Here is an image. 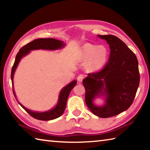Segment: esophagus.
<instances>
[{
  "label": "esophagus",
  "mask_w": 150,
  "mask_h": 150,
  "mask_svg": "<svg viewBox=\"0 0 150 150\" xmlns=\"http://www.w3.org/2000/svg\"><path fill=\"white\" fill-rule=\"evenodd\" d=\"M84 78V75L82 74H80L77 77V81L79 82H81V81H82V80H83Z\"/></svg>",
  "instance_id": "34e87169"
}]
</instances>
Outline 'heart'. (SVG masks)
Returning <instances> with one entry per match:
<instances>
[{
	"mask_svg": "<svg viewBox=\"0 0 150 150\" xmlns=\"http://www.w3.org/2000/svg\"><path fill=\"white\" fill-rule=\"evenodd\" d=\"M108 55V50L104 46H96L91 44H86L82 50L83 59H91V65L95 68H100L106 63Z\"/></svg>",
	"mask_w": 150,
	"mask_h": 150,
	"instance_id": "heart-1",
	"label": "heart"
}]
</instances>
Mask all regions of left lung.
Here are the masks:
<instances>
[{
  "mask_svg": "<svg viewBox=\"0 0 150 150\" xmlns=\"http://www.w3.org/2000/svg\"><path fill=\"white\" fill-rule=\"evenodd\" d=\"M106 40L110 48L108 61L103 69L90 73L82 81L85 101L95 115L108 118L128 110L132 104L140 82L138 60L135 54L123 41L112 35H98ZM107 95L106 104L96 107L95 96Z\"/></svg>",
  "mask_w": 150,
  "mask_h": 150,
  "instance_id": "left-lung-1",
  "label": "left lung"
}]
</instances>
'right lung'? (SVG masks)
<instances>
[{
    "label": "right lung",
    "instance_id": "obj_1",
    "mask_svg": "<svg viewBox=\"0 0 150 150\" xmlns=\"http://www.w3.org/2000/svg\"><path fill=\"white\" fill-rule=\"evenodd\" d=\"M64 44H65L64 43V42H62V40H59L57 39H52V38H49V39H38L36 40H34L33 41H31V42L28 43L26 45L22 47L20 50H19L18 53L17 54V55H16L14 64L13 66L11 69V79L13 86L14 73L22 57L26 55L27 54L30 53L31 50L39 49L57 50L63 47L64 46ZM76 83H77V81L75 80L64 88L59 94V102L58 104H57L56 107L55 108H53L52 110L46 111V112H34V111L27 109V108L22 106L21 103H19L18 102V103L28 114H30L31 117L35 118V119L40 120H50L55 119L59 117L60 116H61L62 113H64V111L67 100H68V97L69 96L70 91H71L72 89L74 88ZM13 92L14 96L15 97L13 88Z\"/></svg>",
    "mask_w": 150,
    "mask_h": 150
}]
</instances>
